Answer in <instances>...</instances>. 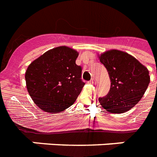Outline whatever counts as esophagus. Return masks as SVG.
I'll use <instances>...</instances> for the list:
<instances>
[{
	"mask_svg": "<svg viewBox=\"0 0 157 157\" xmlns=\"http://www.w3.org/2000/svg\"><path fill=\"white\" fill-rule=\"evenodd\" d=\"M90 83H92V84H94V83H96V81H95V79L94 78H92L90 80Z\"/></svg>",
	"mask_w": 157,
	"mask_h": 157,
	"instance_id": "1",
	"label": "esophagus"
}]
</instances>
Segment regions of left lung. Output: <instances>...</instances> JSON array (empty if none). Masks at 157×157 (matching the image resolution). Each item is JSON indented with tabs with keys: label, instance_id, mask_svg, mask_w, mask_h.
Returning a JSON list of instances; mask_svg holds the SVG:
<instances>
[{
	"label": "left lung",
	"instance_id": "left-lung-1",
	"mask_svg": "<svg viewBox=\"0 0 157 157\" xmlns=\"http://www.w3.org/2000/svg\"><path fill=\"white\" fill-rule=\"evenodd\" d=\"M99 59L111 80L109 92L98 98L99 103L110 113L129 111L139 103L148 86V70L135 58L120 50L107 51Z\"/></svg>",
	"mask_w": 157,
	"mask_h": 157
}]
</instances>
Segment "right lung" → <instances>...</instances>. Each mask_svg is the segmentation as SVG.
<instances>
[{
	"instance_id": "right-lung-1",
	"label": "right lung",
	"mask_w": 157,
	"mask_h": 157,
	"mask_svg": "<svg viewBox=\"0 0 157 157\" xmlns=\"http://www.w3.org/2000/svg\"><path fill=\"white\" fill-rule=\"evenodd\" d=\"M78 53L67 46L49 50L28 66L27 89L34 103L46 112H59L71 107L85 82L82 68L76 64Z\"/></svg>"
}]
</instances>
